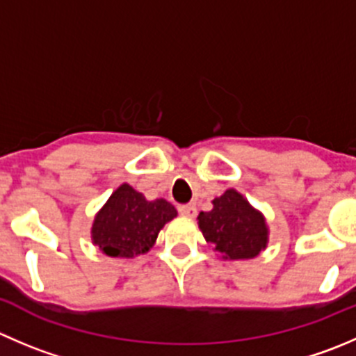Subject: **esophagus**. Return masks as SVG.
Returning a JSON list of instances; mask_svg holds the SVG:
<instances>
[{
	"instance_id": "esophagus-1",
	"label": "esophagus",
	"mask_w": 356,
	"mask_h": 356,
	"mask_svg": "<svg viewBox=\"0 0 356 356\" xmlns=\"http://www.w3.org/2000/svg\"><path fill=\"white\" fill-rule=\"evenodd\" d=\"M179 212L184 217H195L196 216V207L193 203H188V205H179Z\"/></svg>"
}]
</instances>
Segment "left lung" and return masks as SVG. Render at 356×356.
Instances as JSON below:
<instances>
[{
	"label": "left lung",
	"mask_w": 356,
	"mask_h": 356,
	"mask_svg": "<svg viewBox=\"0 0 356 356\" xmlns=\"http://www.w3.org/2000/svg\"><path fill=\"white\" fill-rule=\"evenodd\" d=\"M212 203L210 212H200L198 226L222 259H252L264 250L270 234L264 216L236 189H227Z\"/></svg>",
	"instance_id": "8db88e82"
}]
</instances>
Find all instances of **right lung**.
I'll use <instances>...</instances> for the list:
<instances>
[{
	"label": "right lung",
	"instance_id": "add662e5",
	"mask_svg": "<svg viewBox=\"0 0 356 356\" xmlns=\"http://www.w3.org/2000/svg\"><path fill=\"white\" fill-rule=\"evenodd\" d=\"M174 217L177 210L167 200L147 202L143 193L122 184L95 216L92 241L109 257H136L153 247L161 227Z\"/></svg>",
	"mask_w": 356,
	"mask_h": 356
}]
</instances>
